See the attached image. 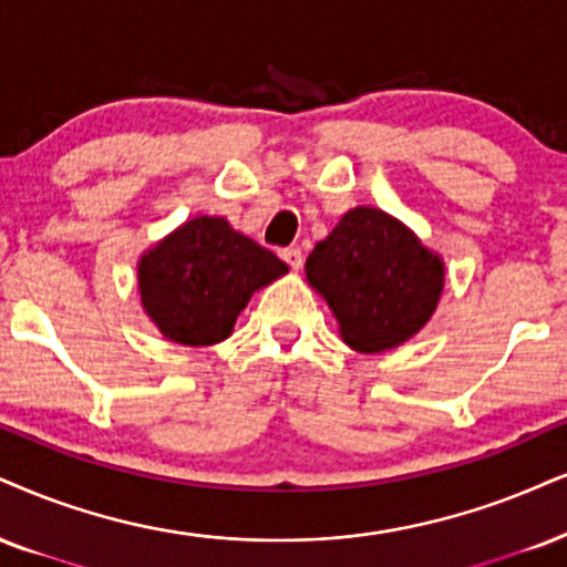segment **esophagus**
Instances as JSON below:
<instances>
[{
	"instance_id": "esophagus-1",
	"label": "esophagus",
	"mask_w": 567,
	"mask_h": 567,
	"mask_svg": "<svg viewBox=\"0 0 567 567\" xmlns=\"http://www.w3.org/2000/svg\"><path fill=\"white\" fill-rule=\"evenodd\" d=\"M278 255H281V260H284L286 265H289L291 270H299V268H302L305 257H302V251H299L297 247H286V249L278 251Z\"/></svg>"
}]
</instances>
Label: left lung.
Returning a JSON list of instances; mask_svg holds the SVG:
<instances>
[{
  "instance_id": "1",
  "label": "left lung",
  "mask_w": 567,
  "mask_h": 567,
  "mask_svg": "<svg viewBox=\"0 0 567 567\" xmlns=\"http://www.w3.org/2000/svg\"><path fill=\"white\" fill-rule=\"evenodd\" d=\"M305 268L358 352H383L415 337L444 289L442 260L375 207L349 209Z\"/></svg>"
}]
</instances>
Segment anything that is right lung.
Segmentation results:
<instances>
[{"instance_id":"right-lung-1","label":"right lung","mask_w":567,"mask_h":567,"mask_svg":"<svg viewBox=\"0 0 567 567\" xmlns=\"http://www.w3.org/2000/svg\"><path fill=\"white\" fill-rule=\"evenodd\" d=\"M270 249L223 218H194L157 244L138 265L146 316L167 339L188 347L223 341L260 286L284 276Z\"/></svg>"}]
</instances>
